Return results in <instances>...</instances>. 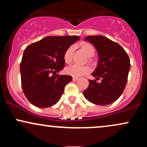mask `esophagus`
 Wrapping results in <instances>:
<instances>
[{"label": "esophagus", "mask_w": 147, "mask_h": 147, "mask_svg": "<svg viewBox=\"0 0 147 147\" xmlns=\"http://www.w3.org/2000/svg\"><path fill=\"white\" fill-rule=\"evenodd\" d=\"M78 78H76V77H73V78H72V81H74V82H77V80H78Z\"/></svg>", "instance_id": "34e87169"}]
</instances>
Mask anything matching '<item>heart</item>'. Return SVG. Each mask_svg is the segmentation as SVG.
Listing matches in <instances>:
<instances>
[{
	"mask_svg": "<svg viewBox=\"0 0 147 147\" xmlns=\"http://www.w3.org/2000/svg\"><path fill=\"white\" fill-rule=\"evenodd\" d=\"M79 46L88 57H92L95 55V49L93 45L88 42H82L79 44ZM73 51L74 48L72 46H70L67 48L64 52L63 61L65 63L69 64L72 61ZM65 72L67 75L77 78V77H80L90 72V68L88 66H82V65L74 64V65H70L65 68Z\"/></svg>",
	"mask_w": 147,
	"mask_h": 147,
	"instance_id": "obj_1",
	"label": "heart"
}]
</instances>
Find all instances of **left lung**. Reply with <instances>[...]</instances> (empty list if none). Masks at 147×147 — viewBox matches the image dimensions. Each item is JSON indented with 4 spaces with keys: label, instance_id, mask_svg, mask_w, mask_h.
I'll list each match as a JSON object with an SVG mask.
<instances>
[{
    "label": "left lung",
    "instance_id": "8db88e82",
    "mask_svg": "<svg viewBox=\"0 0 147 147\" xmlns=\"http://www.w3.org/2000/svg\"><path fill=\"white\" fill-rule=\"evenodd\" d=\"M85 40L98 52V64L92 75L97 80L101 78L102 82L89 80L84 96L97 105L110 104L120 97L125 88L131 68L129 57L122 46L105 36H88Z\"/></svg>",
    "mask_w": 147,
    "mask_h": 147
}]
</instances>
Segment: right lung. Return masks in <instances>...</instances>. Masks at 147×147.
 <instances>
[{"label": "right lung", "mask_w": 147, "mask_h": 147, "mask_svg": "<svg viewBox=\"0 0 147 147\" xmlns=\"http://www.w3.org/2000/svg\"><path fill=\"white\" fill-rule=\"evenodd\" d=\"M79 38L78 36H48L25 49L20 64L21 86L34 106L50 107L61 99L72 77L57 73L65 65L64 52Z\"/></svg>", "instance_id": "1"}]
</instances>
